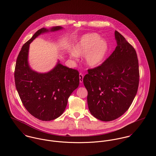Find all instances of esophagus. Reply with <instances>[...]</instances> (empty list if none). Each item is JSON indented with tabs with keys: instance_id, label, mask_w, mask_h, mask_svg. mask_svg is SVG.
<instances>
[{
	"instance_id": "1",
	"label": "esophagus",
	"mask_w": 156,
	"mask_h": 156,
	"mask_svg": "<svg viewBox=\"0 0 156 156\" xmlns=\"http://www.w3.org/2000/svg\"><path fill=\"white\" fill-rule=\"evenodd\" d=\"M79 76H80V82L81 83H82L83 82V77H84L83 74L81 73H80V75H79Z\"/></svg>"
}]
</instances>
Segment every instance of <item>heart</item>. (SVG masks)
Here are the masks:
<instances>
[{
  "instance_id": "1",
  "label": "heart",
  "mask_w": 156,
  "mask_h": 156,
  "mask_svg": "<svg viewBox=\"0 0 156 156\" xmlns=\"http://www.w3.org/2000/svg\"><path fill=\"white\" fill-rule=\"evenodd\" d=\"M108 44L101 39L97 34L84 35L73 48V53L76 56L84 55V62L87 66L94 68L104 60L108 51Z\"/></svg>"
}]
</instances>
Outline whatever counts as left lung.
Segmentation results:
<instances>
[{
  "instance_id": "left-lung-1",
  "label": "left lung",
  "mask_w": 156,
  "mask_h": 156,
  "mask_svg": "<svg viewBox=\"0 0 156 156\" xmlns=\"http://www.w3.org/2000/svg\"><path fill=\"white\" fill-rule=\"evenodd\" d=\"M117 47L101 65L87 70L83 82L92 115L101 121L114 120L124 114L137 93L138 59L133 48L117 30Z\"/></svg>"
}]
</instances>
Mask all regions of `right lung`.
Masks as SVG:
<instances>
[{
  "mask_svg": "<svg viewBox=\"0 0 156 156\" xmlns=\"http://www.w3.org/2000/svg\"><path fill=\"white\" fill-rule=\"evenodd\" d=\"M54 27L51 31L62 29ZM45 28L38 30L22 47L14 71L15 84L20 99L27 111L42 121H50L64 112L68 98L80 84L79 72L57 63L50 72L39 73L30 68L28 62L29 44Z\"/></svg>",
  "mask_w": 156,
  "mask_h": 156,
  "instance_id": "1",
  "label": "right lung"
}]
</instances>
